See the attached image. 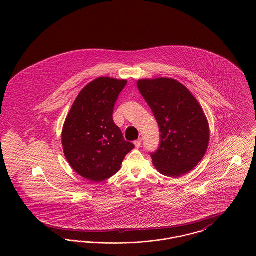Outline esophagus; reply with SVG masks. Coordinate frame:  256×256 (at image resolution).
I'll list each match as a JSON object with an SVG mask.
<instances>
[{
  "instance_id": "1",
  "label": "esophagus",
  "mask_w": 256,
  "mask_h": 256,
  "mask_svg": "<svg viewBox=\"0 0 256 256\" xmlns=\"http://www.w3.org/2000/svg\"><path fill=\"white\" fill-rule=\"evenodd\" d=\"M142 143H143L142 138H139L138 140H136V141L134 142V144H135L136 148H140V146H142Z\"/></svg>"
}]
</instances>
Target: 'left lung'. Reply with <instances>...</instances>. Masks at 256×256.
Masks as SVG:
<instances>
[{
    "instance_id": "obj_1",
    "label": "left lung",
    "mask_w": 256,
    "mask_h": 256,
    "mask_svg": "<svg viewBox=\"0 0 256 256\" xmlns=\"http://www.w3.org/2000/svg\"><path fill=\"white\" fill-rule=\"evenodd\" d=\"M138 88L158 122L160 141L150 152L164 176L178 178L193 170L209 145V124L193 94L174 78L140 80Z\"/></svg>"
}]
</instances>
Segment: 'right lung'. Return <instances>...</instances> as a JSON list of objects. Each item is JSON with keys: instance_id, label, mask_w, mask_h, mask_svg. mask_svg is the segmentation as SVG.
Segmentation results:
<instances>
[{"instance_id": "1", "label": "right lung", "mask_w": 256, "mask_h": 256, "mask_svg": "<svg viewBox=\"0 0 256 256\" xmlns=\"http://www.w3.org/2000/svg\"><path fill=\"white\" fill-rule=\"evenodd\" d=\"M126 80L98 78L76 96L64 123L65 156L80 176L100 182L114 176L125 156L135 146L124 140L113 121L115 102Z\"/></svg>"}]
</instances>
